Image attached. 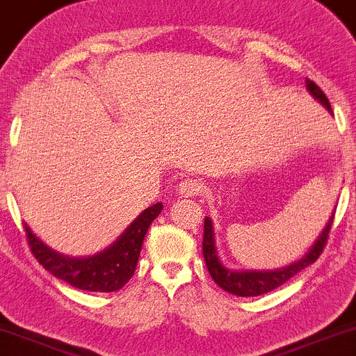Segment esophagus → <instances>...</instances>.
I'll use <instances>...</instances> for the list:
<instances>
[{"mask_svg":"<svg viewBox=\"0 0 356 356\" xmlns=\"http://www.w3.org/2000/svg\"><path fill=\"white\" fill-rule=\"evenodd\" d=\"M202 184H200L197 179H186L179 184V195L181 197H194L199 195L202 192Z\"/></svg>","mask_w":356,"mask_h":356,"instance_id":"obj_1","label":"esophagus"}]
</instances>
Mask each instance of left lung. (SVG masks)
<instances>
[{
	"label": "left lung",
	"instance_id": "1",
	"mask_svg": "<svg viewBox=\"0 0 356 356\" xmlns=\"http://www.w3.org/2000/svg\"><path fill=\"white\" fill-rule=\"evenodd\" d=\"M307 89L310 91L312 96L315 99H318L322 104L327 108L330 113H332V106L325 96L322 89L316 86L314 81L307 79ZM333 217H335V212L330 216V219L325 225L323 232L318 235L314 245L310 247V250L307 252L305 255L302 257L297 262L286 265V267L277 268V270H230V268L224 267L220 264L219 255H217V247H216V235H213V225L212 220L209 217H205L204 220V242H202V252H204V260L205 265H207L209 273H211L213 282L220 286L225 292L238 295V297H257V295H264L267 292H272L277 286L284 285L286 280H290L293 275H297L298 272H302L303 268H307L308 265H312L322 255L325 243H327L328 232L332 229Z\"/></svg>",
	"mask_w": 356,
	"mask_h": 356
}]
</instances>
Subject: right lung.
I'll use <instances>...</instances> for the list:
<instances>
[{"instance_id":"obj_1","label":"right lung","mask_w":356,"mask_h":356,"mask_svg":"<svg viewBox=\"0 0 356 356\" xmlns=\"http://www.w3.org/2000/svg\"><path fill=\"white\" fill-rule=\"evenodd\" d=\"M161 211V202L147 207L124 230V234L113 245L102 250L101 254L84 257V259L54 252L33 234L28 224H24V230L33 255L54 277L88 292H115L122 289L134 275L145 232Z\"/></svg>"}]
</instances>
